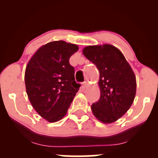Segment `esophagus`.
<instances>
[{"instance_id": "obj_1", "label": "esophagus", "mask_w": 158, "mask_h": 158, "mask_svg": "<svg viewBox=\"0 0 158 158\" xmlns=\"http://www.w3.org/2000/svg\"><path fill=\"white\" fill-rule=\"evenodd\" d=\"M88 81H84V82L82 83V85H83V87H84V88H86V87L88 86Z\"/></svg>"}]
</instances>
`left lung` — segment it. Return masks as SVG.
Wrapping results in <instances>:
<instances>
[{
	"mask_svg": "<svg viewBox=\"0 0 158 158\" xmlns=\"http://www.w3.org/2000/svg\"><path fill=\"white\" fill-rule=\"evenodd\" d=\"M99 71L100 97L91 106L97 118L111 123L130 108L136 94V77L123 54L110 44L88 46L82 50Z\"/></svg>",
	"mask_w": 158,
	"mask_h": 158,
	"instance_id": "left-lung-1",
	"label": "left lung"
}]
</instances>
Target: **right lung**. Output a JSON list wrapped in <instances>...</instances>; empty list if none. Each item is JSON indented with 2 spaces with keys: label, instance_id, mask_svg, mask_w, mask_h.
I'll use <instances>...</instances> for the list:
<instances>
[{
  "label": "right lung",
  "instance_id": "obj_1",
  "mask_svg": "<svg viewBox=\"0 0 158 158\" xmlns=\"http://www.w3.org/2000/svg\"><path fill=\"white\" fill-rule=\"evenodd\" d=\"M77 44L64 41L48 43L32 56L25 70L27 94L32 107L43 118L55 123L64 117L79 89L75 70L69 59Z\"/></svg>",
  "mask_w": 158,
  "mask_h": 158
}]
</instances>
